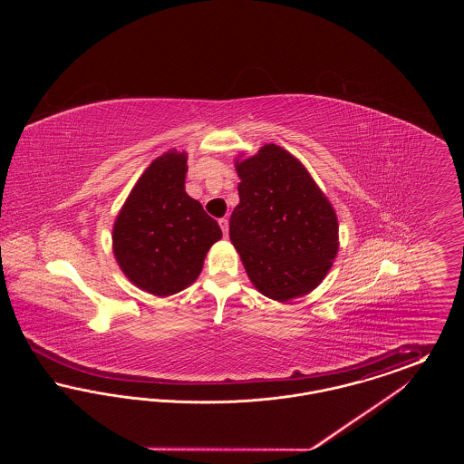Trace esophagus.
I'll list each match as a JSON object with an SVG mask.
<instances>
[{
	"instance_id": "esophagus-1",
	"label": "esophagus",
	"mask_w": 464,
	"mask_h": 464,
	"mask_svg": "<svg viewBox=\"0 0 464 464\" xmlns=\"http://www.w3.org/2000/svg\"><path fill=\"white\" fill-rule=\"evenodd\" d=\"M219 226H221L222 233H224V237L227 238V231H229V221L226 219V218H222L219 219Z\"/></svg>"
}]
</instances>
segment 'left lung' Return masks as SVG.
Here are the masks:
<instances>
[{
  "label": "left lung",
  "mask_w": 464,
  "mask_h": 464,
  "mask_svg": "<svg viewBox=\"0 0 464 464\" xmlns=\"http://www.w3.org/2000/svg\"><path fill=\"white\" fill-rule=\"evenodd\" d=\"M240 203L229 238L266 297L285 303L325 278L339 248L331 201L304 165L276 144L237 161Z\"/></svg>",
  "instance_id": "left-lung-1"
}]
</instances>
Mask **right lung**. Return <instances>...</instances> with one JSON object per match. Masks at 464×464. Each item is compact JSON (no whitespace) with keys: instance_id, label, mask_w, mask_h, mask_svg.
Masks as SVG:
<instances>
[{"instance_id":"right-lung-1","label":"right lung","mask_w":464,"mask_h":464,"mask_svg":"<svg viewBox=\"0 0 464 464\" xmlns=\"http://www.w3.org/2000/svg\"><path fill=\"white\" fill-rule=\"evenodd\" d=\"M188 156L156 158L133 186L112 227V252L127 278L167 297L191 285L222 231L184 189Z\"/></svg>"}]
</instances>
